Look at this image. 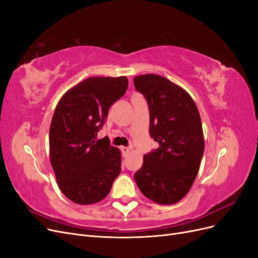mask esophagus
<instances>
[{
	"label": "esophagus",
	"mask_w": 258,
	"mask_h": 258,
	"mask_svg": "<svg viewBox=\"0 0 258 258\" xmlns=\"http://www.w3.org/2000/svg\"><path fill=\"white\" fill-rule=\"evenodd\" d=\"M120 149H121V152H122V155H123V156H127V155L129 154V152H130V148H129V147L122 146V147H120Z\"/></svg>",
	"instance_id": "34e87169"
}]
</instances>
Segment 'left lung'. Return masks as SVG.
Instances as JSON below:
<instances>
[{
  "label": "left lung",
  "mask_w": 258,
  "mask_h": 258,
  "mask_svg": "<svg viewBox=\"0 0 258 258\" xmlns=\"http://www.w3.org/2000/svg\"><path fill=\"white\" fill-rule=\"evenodd\" d=\"M149 105V133L159 147L144 156L135 174L141 192L160 205L182 200L197 178L205 149L202 120L192 97L179 85L154 74L133 79Z\"/></svg>",
  "instance_id": "left-lung-1"
}]
</instances>
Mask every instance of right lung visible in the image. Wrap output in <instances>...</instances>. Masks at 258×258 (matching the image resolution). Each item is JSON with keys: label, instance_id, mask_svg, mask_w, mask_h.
<instances>
[{"label": "right lung", "instance_id": "obj_1", "mask_svg": "<svg viewBox=\"0 0 258 258\" xmlns=\"http://www.w3.org/2000/svg\"><path fill=\"white\" fill-rule=\"evenodd\" d=\"M127 87L125 76L87 78L61 96L53 114L50 162L59 190L79 205L102 201L120 173V150L96 136Z\"/></svg>", "mask_w": 258, "mask_h": 258}]
</instances>
